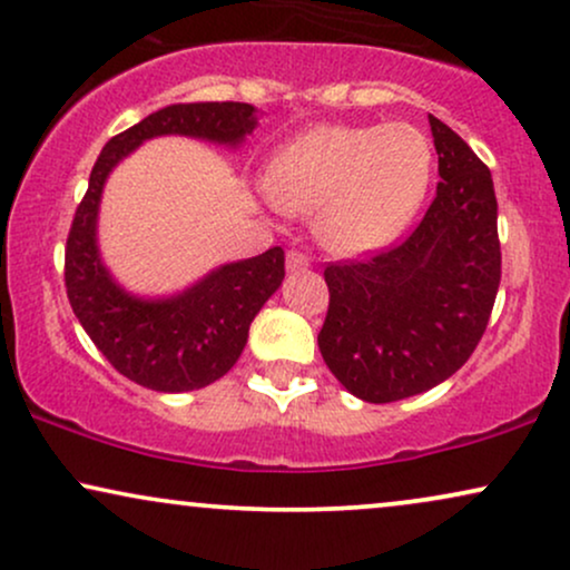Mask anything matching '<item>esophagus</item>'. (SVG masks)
Masks as SVG:
<instances>
[{
  "instance_id": "esophagus-1",
  "label": "esophagus",
  "mask_w": 570,
  "mask_h": 570,
  "mask_svg": "<svg viewBox=\"0 0 570 570\" xmlns=\"http://www.w3.org/2000/svg\"><path fill=\"white\" fill-rule=\"evenodd\" d=\"M285 264H287V269H291V272H298V269H306V266L312 264V258H308L304 250L291 248V250H287V256H285Z\"/></svg>"
}]
</instances>
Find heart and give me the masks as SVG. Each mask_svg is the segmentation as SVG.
Instances as JSON below:
<instances>
[{
  "mask_svg": "<svg viewBox=\"0 0 570 570\" xmlns=\"http://www.w3.org/2000/svg\"><path fill=\"white\" fill-rule=\"evenodd\" d=\"M433 145L412 124L322 126L269 160L264 187L274 206L314 214L330 248L356 253L389 243L423 203Z\"/></svg>",
  "mask_w": 570,
  "mask_h": 570,
  "instance_id": "heart-1",
  "label": "heart"
}]
</instances>
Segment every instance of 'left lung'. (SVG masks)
Returning a JSON list of instances; mask_svg holds the SVG:
<instances>
[{
  "label": "left lung",
  "mask_w": 570,
  "mask_h": 570,
  "mask_svg": "<svg viewBox=\"0 0 570 570\" xmlns=\"http://www.w3.org/2000/svg\"><path fill=\"white\" fill-rule=\"evenodd\" d=\"M428 121L441 181L423 219L396 245L325 266L322 360L346 391L372 404L454 375L487 333L500 291L491 171L444 121Z\"/></svg>",
  "instance_id": "left-lung-1"
}]
</instances>
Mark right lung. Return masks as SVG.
<instances>
[{
    "mask_svg": "<svg viewBox=\"0 0 570 570\" xmlns=\"http://www.w3.org/2000/svg\"><path fill=\"white\" fill-rule=\"evenodd\" d=\"M256 129L248 102H179L110 137L89 174L66 243L70 308L102 356L124 377L160 393L195 391L227 375L248 341V327L285 277V250L227 264L181 296L139 301L124 293L97 256V206L102 185L145 139L185 135L237 145Z\"/></svg>",
    "mask_w": 570,
    "mask_h": 570,
    "instance_id": "1",
    "label": "right lung"
}]
</instances>
